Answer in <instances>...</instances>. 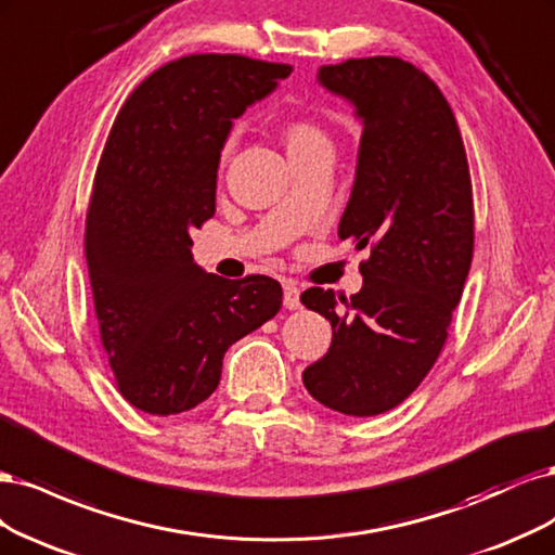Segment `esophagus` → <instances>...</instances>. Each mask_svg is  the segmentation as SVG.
<instances>
[{
    "label": "esophagus",
    "mask_w": 555,
    "mask_h": 555,
    "mask_svg": "<svg viewBox=\"0 0 555 555\" xmlns=\"http://www.w3.org/2000/svg\"><path fill=\"white\" fill-rule=\"evenodd\" d=\"M283 307L291 309V311L301 307V304H299V288H297L295 281H285L283 283Z\"/></svg>",
    "instance_id": "1"
}]
</instances>
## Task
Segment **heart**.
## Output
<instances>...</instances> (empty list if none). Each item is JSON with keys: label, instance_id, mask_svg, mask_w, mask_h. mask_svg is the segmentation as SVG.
Returning <instances> with one entry per match:
<instances>
[{"label": "heart", "instance_id": "1", "mask_svg": "<svg viewBox=\"0 0 555 555\" xmlns=\"http://www.w3.org/2000/svg\"><path fill=\"white\" fill-rule=\"evenodd\" d=\"M281 140H283L285 150L295 152V150H304L311 145H320V142H327V135L311 119L293 117V119H285L281 124ZM228 152H230V142L223 150V156H228Z\"/></svg>", "mask_w": 555, "mask_h": 555}]
</instances>
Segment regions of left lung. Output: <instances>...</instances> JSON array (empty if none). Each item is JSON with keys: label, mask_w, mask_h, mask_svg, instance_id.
I'll list each match as a JSON object with an SVG mask.
<instances>
[{"label": "left lung", "mask_w": 555, "mask_h": 555, "mask_svg": "<svg viewBox=\"0 0 555 555\" xmlns=\"http://www.w3.org/2000/svg\"><path fill=\"white\" fill-rule=\"evenodd\" d=\"M318 82L362 121L338 237L371 256L350 299L301 293L304 307L332 325L327 354L301 380L336 413L373 417L413 395L444 346L473 262L470 170L450 103L417 66L348 60L320 66Z\"/></svg>", "instance_id": "left-lung-1"}]
</instances>
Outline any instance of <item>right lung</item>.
<instances>
[{"mask_svg": "<svg viewBox=\"0 0 555 555\" xmlns=\"http://www.w3.org/2000/svg\"><path fill=\"white\" fill-rule=\"evenodd\" d=\"M293 66L189 55L160 66L121 105L87 209L85 256L101 344L133 408L177 415L221 380L225 350L281 309L279 281L207 274L191 230L217 209L223 142Z\"/></svg>", "mask_w": 555, "mask_h": 555, "instance_id": "right-lung-1", "label": "right lung"}]
</instances>
